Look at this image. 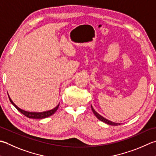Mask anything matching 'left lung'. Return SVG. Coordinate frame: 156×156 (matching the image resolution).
Listing matches in <instances>:
<instances>
[{
	"mask_svg": "<svg viewBox=\"0 0 156 156\" xmlns=\"http://www.w3.org/2000/svg\"><path fill=\"white\" fill-rule=\"evenodd\" d=\"M91 109H92V111H93V112L94 113V114L95 115V116H96L97 118H98L99 120L102 121V122H105V123L108 124H109V125H112V126H118V125H120V123H115V122H112V121H110V120H108V119H106V118H105L104 117H103L102 115H101L100 114H99L98 113H97L95 110H94L92 105H91Z\"/></svg>",
	"mask_w": 156,
	"mask_h": 156,
	"instance_id": "1",
	"label": "left lung"
}]
</instances>
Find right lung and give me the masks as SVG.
Here are the masks:
<instances>
[{
  "label": "right lung",
  "instance_id": "right-lung-1",
  "mask_svg": "<svg viewBox=\"0 0 156 156\" xmlns=\"http://www.w3.org/2000/svg\"><path fill=\"white\" fill-rule=\"evenodd\" d=\"M8 96H9V100H10L11 103L15 107V108H16L18 111L20 112L21 114H23L24 115H26V117L29 118H32V119H43V118H45L49 117V116H51V115H52L53 114H55V112L57 110V109H58V108H59V104H58L55 107V108L51 109V110L46 111V112H27V111H25V110H23V109H20L19 107H17L13 103V101L11 100V99L10 98V97H9V94H8Z\"/></svg>",
  "mask_w": 156,
  "mask_h": 156
}]
</instances>
